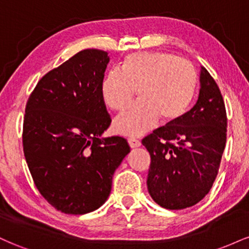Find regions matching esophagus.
Here are the masks:
<instances>
[{
  "mask_svg": "<svg viewBox=\"0 0 249 249\" xmlns=\"http://www.w3.org/2000/svg\"><path fill=\"white\" fill-rule=\"evenodd\" d=\"M127 142H128V145H130V146L132 147V148L139 147L142 145V142H139L138 139H136V138H128Z\"/></svg>",
  "mask_w": 249,
  "mask_h": 249,
  "instance_id": "1",
  "label": "esophagus"
}]
</instances>
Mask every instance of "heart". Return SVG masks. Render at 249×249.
Listing matches in <instances>:
<instances>
[{
    "label": "heart",
    "instance_id": "obj_1",
    "mask_svg": "<svg viewBox=\"0 0 249 249\" xmlns=\"http://www.w3.org/2000/svg\"><path fill=\"white\" fill-rule=\"evenodd\" d=\"M198 83L194 67L168 53H133L125 56L121 71L111 70L101 84L102 98L112 110H122L138 89V99L113 121L117 133L142 136L158 119L173 123L192 102Z\"/></svg>",
    "mask_w": 249,
    "mask_h": 249
}]
</instances>
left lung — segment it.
<instances>
[{
  "mask_svg": "<svg viewBox=\"0 0 249 249\" xmlns=\"http://www.w3.org/2000/svg\"><path fill=\"white\" fill-rule=\"evenodd\" d=\"M226 133L227 115L221 92L201 67L196 105L142 142L151 156V198L166 210H184L204 199L218 176Z\"/></svg>",
  "mask_w": 249,
  "mask_h": 249,
  "instance_id": "8db88e82",
  "label": "left lung"
}]
</instances>
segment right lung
<instances>
[{
    "label": "right lung",
    "instance_id": "add662e5",
    "mask_svg": "<svg viewBox=\"0 0 249 249\" xmlns=\"http://www.w3.org/2000/svg\"><path fill=\"white\" fill-rule=\"evenodd\" d=\"M108 62L107 51H79L42 77L25 107V160L37 190L63 213L101 207L130 152L123 137H102L111 124L101 93Z\"/></svg>",
    "mask_w": 249,
    "mask_h": 249
}]
</instances>
